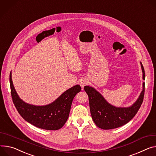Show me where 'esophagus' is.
<instances>
[{
  "mask_svg": "<svg viewBox=\"0 0 156 156\" xmlns=\"http://www.w3.org/2000/svg\"><path fill=\"white\" fill-rule=\"evenodd\" d=\"M88 83H89V80H88L87 79L83 78V79H80V82H79V84H80V86L82 87V88H83L85 86L87 85Z\"/></svg>",
  "mask_w": 156,
  "mask_h": 156,
  "instance_id": "1",
  "label": "esophagus"
}]
</instances>
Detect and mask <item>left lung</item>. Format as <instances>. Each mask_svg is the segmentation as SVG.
<instances>
[{"label":"left lung","instance_id":"8db88e82","mask_svg":"<svg viewBox=\"0 0 156 156\" xmlns=\"http://www.w3.org/2000/svg\"><path fill=\"white\" fill-rule=\"evenodd\" d=\"M142 79L145 80V71L140 62ZM84 90L87 94L90 111L94 123L98 127L107 130L117 128L129 122L138 112L143 102L145 91V82L142 83V90L137 101L128 107H117L104 99L92 87L86 86Z\"/></svg>","mask_w":156,"mask_h":156}]
</instances>
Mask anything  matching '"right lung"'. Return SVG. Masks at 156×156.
I'll return each mask as SVG.
<instances>
[{
	"instance_id": "obj_1",
	"label": "right lung",
	"mask_w": 156,
	"mask_h": 156,
	"mask_svg": "<svg viewBox=\"0 0 156 156\" xmlns=\"http://www.w3.org/2000/svg\"><path fill=\"white\" fill-rule=\"evenodd\" d=\"M9 80L12 98L19 114L30 124L45 130H55L63 127L69 117L72 102L81 90L80 86L76 85L65 91L51 104L34 105L20 99L13 85L11 72Z\"/></svg>"
}]
</instances>
